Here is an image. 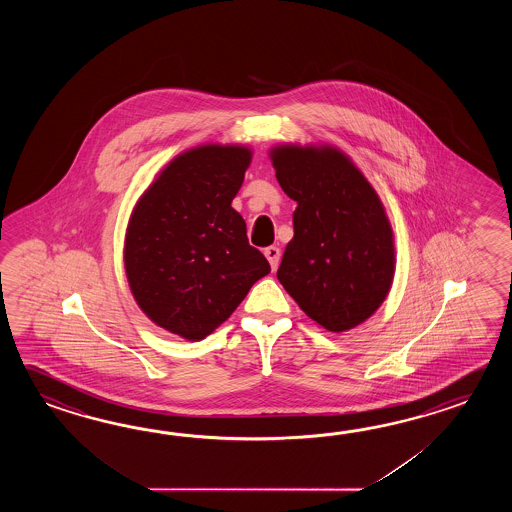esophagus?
<instances>
[{"label": "esophagus", "instance_id": "1", "mask_svg": "<svg viewBox=\"0 0 512 512\" xmlns=\"http://www.w3.org/2000/svg\"><path fill=\"white\" fill-rule=\"evenodd\" d=\"M263 254L267 256V260L271 263L272 271L280 265V258H282V251L278 247H267Z\"/></svg>", "mask_w": 512, "mask_h": 512}]
</instances>
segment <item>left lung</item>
Returning a JSON list of instances; mask_svg holds the SVG:
<instances>
[{"label": "left lung", "instance_id": "8db88e82", "mask_svg": "<svg viewBox=\"0 0 512 512\" xmlns=\"http://www.w3.org/2000/svg\"><path fill=\"white\" fill-rule=\"evenodd\" d=\"M272 164L283 192L298 203L278 280L327 331L359 326L393 280L392 227L381 199L335 148L282 146Z\"/></svg>", "mask_w": 512, "mask_h": 512}]
</instances>
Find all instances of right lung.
Instances as JSON below:
<instances>
[{
  "mask_svg": "<svg viewBox=\"0 0 512 512\" xmlns=\"http://www.w3.org/2000/svg\"><path fill=\"white\" fill-rule=\"evenodd\" d=\"M251 152L201 146L179 155L131 214L124 265L131 293L157 326L201 340L271 272L230 207Z\"/></svg>",
  "mask_w": 512,
  "mask_h": 512,
  "instance_id": "1",
  "label": "right lung"
}]
</instances>
